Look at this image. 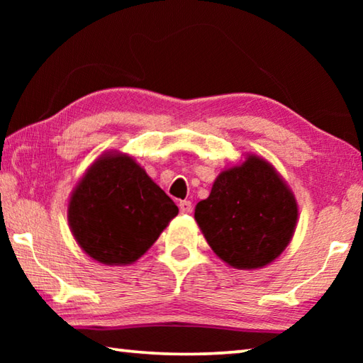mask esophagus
<instances>
[{
  "label": "esophagus",
  "mask_w": 363,
  "mask_h": 363,
  "mask_svg": "<svg viewBox=\"0 0 363 363\" xmlns=\"http://www.w3.org/2000/svg\"><path fill=\"white\" fill-rule=\"evenodd\" d=\"M179 210H181V213H184V214H187V213H190L192 211V203H190L189 200H184V201H179Z\"/></svg>",
  "instance_id": "esophagus-1"
}]
</instances>
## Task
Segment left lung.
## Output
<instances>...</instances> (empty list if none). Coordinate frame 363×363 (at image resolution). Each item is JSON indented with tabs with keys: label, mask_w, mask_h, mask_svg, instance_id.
<instances>
[{
	"label": "left lung",
	"mask_w": 363,
	"mask_h": 363,
	"mask_svg": "<svg viewBox=\"0 0 363 363\" xmlns=\"http://www.w3.org/2000/svg\"><path fill=\"white\" fill-rule=\"evenodd\" d=\"M208 245L233 269H261L284 253L298 223L296 199L277 169L255 153L220 171L195 206Z\"/></svg>",
	"instance_id": "1"
}]
</instances>
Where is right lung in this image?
Masks as SVG:
<instances>
[{
    "label": "right lung",
    "instance_id": "obj_1",
    "mask_svg": "<svg viewBox=\"0 0 363 363\" xmlns=\"http://www.w3.org/2000/svg\"><path fill=\"white\" fill-rule=\"evenodd\" d=\"M179 213L133 157L107 152L96 160L69 200L70 230L94 261L136 262Z\"/></svg>",
    "mask_w": 363,
    "mask_h": 363
}]
</instances>
